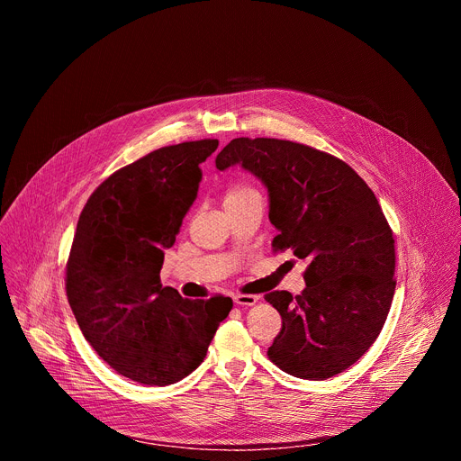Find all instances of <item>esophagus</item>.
I'll return each instance as SVG.
<instances>
[{
    "instance_id": "34e87169",
    "label": "esophagus",
    "mask_w": 461,
    "mask_h": 461,
    "mask_svg": "<svg viewBox=\"0 0 461 461\" xmlns=\"http://www.w3.org/2000/svg\"><path fill=\"white\" fill-rule=\"evenodd\" d=\"M257 301H258L257 295H242V294L233 295V303L239 306H253Z\"/></svg>"
}]
</instances>
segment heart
I'll list each match as a JSON object with an SVG mask.
<instances>
[{"instance_id": "heart-1", "label": "heart", "mask_w": 461, "mask_h": 461, "mask_svg": "<svg viewBox=\"0 0 461 461\" xmlns=\"http://www.w3.org/2000/svg\"><path fill=\"white\" fill-rule=\"evenodd\" d=\"M249 193H255V191L251 187H248V185H233L228 191V196H240V194H249Z\"/></svg>"}]
</instances>
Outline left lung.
I'll return each instance as SVG.
<instances>
[{
	"instance_id": "1",
	"label": "left lung",
	"mask_w": 461,
	"mask_h": 461,
	"mask_svg": "<svg viewBox=\"0 0 461 461\" xmlns=\"http://www.w3.org/2000/svg\"><path fill=\"white\" fill-rule=\"evenodd\" d=\"M268 189L274 249L308 258L301 295L270 292L283 328L268 357L301 379H328L377 339L396 281L392 230L366 182L343 160L277 139H233L215 158Z\"/></svg>"
}]
</instances>
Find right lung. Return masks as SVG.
Listing matches in <instances>:
<instances>
[{"instance_id":"right-lung-1","label":"right lung","mask_w":461,"mask_h":461,"mask_svg":"<svg viewBox=\"0 0 461 461\" xmlns=\"http://www.w3.org/2000/svg\"><path fill=\"white\" fill-rule=\"evenodd\" d=\"M219 140L160 148L104 180L80 215L65 288L84 338L118 374L151 386L199 366L233 306L160 285L164 251L196 199Z\"/></svg>"}]
</instances>
